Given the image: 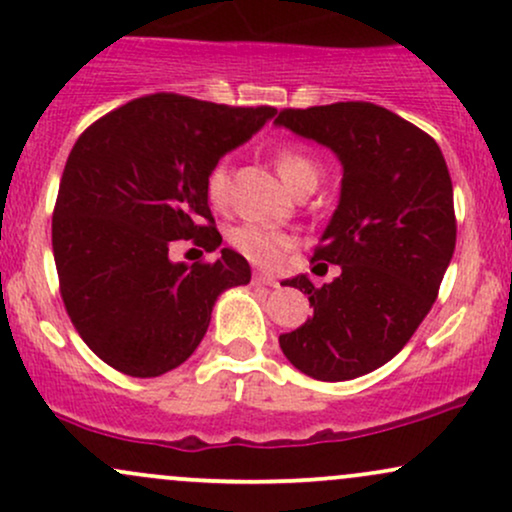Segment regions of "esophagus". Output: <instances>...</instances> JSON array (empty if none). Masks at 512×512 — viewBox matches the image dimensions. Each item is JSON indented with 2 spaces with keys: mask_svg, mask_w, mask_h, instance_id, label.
Returning a JSON list of instances; mask_svg holds the SVG:
<instances>
[{
  "mask_svg": "<svg viewBox=\"0 0 512 512\" xmlns=\"http://www.w3.org/2000/svg\"><path fill=\"white\" fill-rule=\"evenodd\" d=\"M252 284H257V286H279V281H276L272 274H260V272H257L255 276H252Z\"/></svg>",
  "mask_w": 512,
  "mask_h": 512,
  "instance_id": "34e87169",
  "label": "esophagus"
}]
</instances>
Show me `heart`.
Here are the masks:
<instances>
[{
  "mask_svg": "<svg viewBox=\"0 0 512 512\" xmlns=\"http://www.w3.org/2000/svg\"><path fill=\"white\" fill-rule=\"evenodd\" d=\"M276 170L281 180L296 190L298 185L308 180H317L320 175V163L303 146L291 144L281 146L274 156ZM207 195L214 204H223L228 195V166L219 161L207 175ZM231 243L238 252H243L250 262L262 264V267H274L286 250L293 245L291 233L281 231L276 226H264V223H240L231 231Z\"/></svg>",
  "mask_w": 512,
  "mask_h": 512,
  "instance_id": "b5f03b06",
  "label": "heart"
}]
</instances>
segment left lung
<instances>
[{"label":"left lung","mask_w":512,"mask_h":512,"mask_svg":"<svg viewBox=\"0 0 512 512\" xmlns=\"http://www.w3.org/2000/svg\"><path fill=\"white\" fill-rule=\"evenodd\" d=\"M274 125L327 146L344 170L313 255L342 274L320 289L305 274L286 281L313 317L279 346L310 378L354 380L397 356L436 301L457 236L448 166L426 132L373 103L286 108Z\"/></svg>","instance_id":"8db88e82"}]
</instances>
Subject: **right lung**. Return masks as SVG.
Instances as JSON below:
<instances>
[{
	"mask_svg": "<svg viewBox=\"0 0 512 512\" xmlns=\"http://www.w3.org/2000/svg\"><path fill=\"white\" fill-rule=\"evenodd\" d=\"M276 108H231L154 93L103 115L76 139L52 214L64 308L98 358L156 378L195 354L216 298L250 284V264L223 248L214 262H173L170 243L221 245L207 175Z\"/></svg>",
	"mask_w": 512,
	"mask_h": 512,
	"instance_id": "obj_1",
	"label": "right lung"
}]
</instances>
